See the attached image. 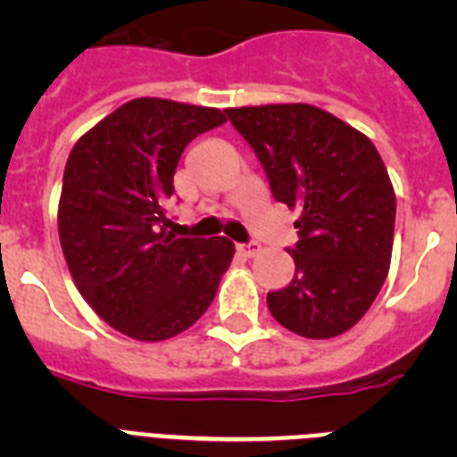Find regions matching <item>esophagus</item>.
Segmentation results:
<instances>
[{"label":"esophagus","mask_w":457,"mask_h":457,"mask_svg":"<svg viewBox=\"0 0 457 457\" xmlns=\"http://www.w3.org/2000/svg\"><path fill=\"white\" fill-rule=\"evenodd\" d=\"M237 252H242L245 256H253L258 252V242H242V245H237Z\"/></svg>","instance_id":"1"}]
</instances>
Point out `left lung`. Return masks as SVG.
Wrapping results in <instances>:
<instances>
[{
  "instance_id": "1",
  "label": "left lung",
  "mask_w": 457,
  "mask_h": 457,
  "mask_svg": "<svg viewBox=\"0 0 457 457\" xmlns=\"http://www.w3.org/2000/svg\"><path fill=\"white\" fill-rule=\"evenodd\" d=\"M256 153L278 204L300 210L288 247L295 277L268 309L306 338L348 332L389 272L395 194L378 148L353 125L311 104L226 109Z\"/></svg>"
}]
</instances>
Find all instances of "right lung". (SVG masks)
Returning a JSON list of instances; mask_svg holds the SVG:
<instances>
[{
  "label": "right lung",
  "instance_id": "add662e5",
  "mask_svg": "<svg viewBox=\"0 0 457 457\" xmlns=\"http://www.w3.org/2000/svg\"><path fill=\"white\" fill-rule=\"evenodd\" d=\"M224 120L220 109L137 98L71 151L59 204L63 256L84 300L125 337L185 332L231 265V240L176 237L167 217L185 146Z\"/></svg>",
  "mask_w": 457,
  "mask_h": 457
}]
</instances>
